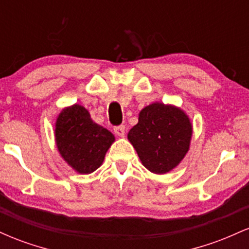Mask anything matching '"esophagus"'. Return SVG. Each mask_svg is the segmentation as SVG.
<instances>
[{"label": "esophagus", "mask_w": 249, "mask_h": 249, "mask_svg": "<svg viewBox=\"0 0 249 249\" xmlns=\"http://www.w3.org/2000/svg\"><path fill=\"white\" fill-rule=\"evenodd\" d=\"M113 131L118 137H124L125 136V126L124 125H118V126L113 127Z\"/></svg>", "instance_id": "1"}]
</instances>
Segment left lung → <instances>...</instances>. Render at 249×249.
<instances>
[{"mask_svg":"<svg viewBox=\"0 0 249 249\" xmlns=\"http://www.w3.org/2000/svg\"><path fill=\"white\" fill-rule=\"evenodd\" d=\"M192 125L181 110L153 103L139 113L138 124L127 134L145 167L157 174L174 168L190 147Z\"/></svg>","mask_w":249,"mask_h":249,"instance_id":"left-lung-1","label":"left lung"}]
</instances>
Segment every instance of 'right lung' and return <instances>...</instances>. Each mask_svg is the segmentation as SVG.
<instances>
[{
    "mask_svg": "<svg viewBox=\"0 0 249 249\" xmlns=\"http://www.w3.org/2000/svg\"><path fill=\"white\" fill-rule=\"evenodd\" d=\"M56 142L64 160L78 173L88 174L102 165L115 137L91 121L82 105L64 108L56 122Z\"/></svg>",
    "mask_w": 249,
    "mask_h": 249,
    "instance_id": "1",
    "label": "right lung"
}]
</instances>
